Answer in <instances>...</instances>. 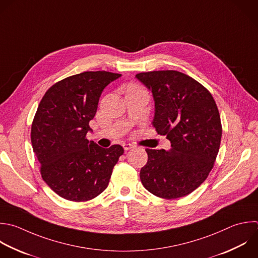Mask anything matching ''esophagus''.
I'll return each mask as SVG.
<instances>
[{"label": "esophagus", "mask_w": 258, "mask_h": 258, "mask_svg": "<svg viewBox=\"0 0 258 258\" xmlns=\"http://www.w3.org/2000/svg\"><path fill=\"white\" fill-rule=\"evenodd\" d=\"M133 147H134V145H132V144H130V143H124V144H123L124 150H129V149H131V148H133Z\"/></svg>", "instance_id": "34e87169"}]
</instances>
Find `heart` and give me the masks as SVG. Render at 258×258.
Masks as SVG:
<instances>
[{
  "label": "heart",
  "mask_w": 258,
  "mask_h": 258,
  "mask_svg": "<svg viewBox=\"0 0 258 258\" xmlns=\"http://www.w3.org/2000/svg\"><path fill=\"white\" fill-rule=\"evenodd\" d=\"M132 88H136V87H130V88H129V89H132Z\"/></svg>",
  "instance_id": "1"
}]
</instances>
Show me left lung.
I'll list each match as a JSON object with an SVG mask.
<instances>
[{
	"mask_svg": "<svg viewBox=\"0 0 258 258\" xmlns=\"http://www.w3.org/2000/svg\"><path fill=\"white\" fill-rule=\"evenodd\" d=\"M135 78L152 93V125L171 143L167 151L146 149L141 182L159 198L184 197L205 181L216 160L222 137L217 105L205 87L182 73L148 72Z\"/></svg>",
	"mask_w": 258,
	"mask_h": 258,
	"instance_id": "8db88e82",
	"label": "left lung"
}]
</instances>
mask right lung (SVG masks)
I'll return each instance as SVG.
<instances>
[{
  "label": "right lung",
  "instance_id": "add662e5",
  "mask_svg": "<svg viewBox=\"0 0 258 258\" xmlns=\"http://www.w3.org/2000/svg\"><path fill=\"white\" fill-rule=\"evenodd\" d=\"M121 75L85 72L53 85L43 96L31 127V142L43 180L59 197L86 202L103 192L121 145L103 148L86 136L104 89Z\"/></svg>",
  "mask_w": 258,
  "mask_h": 258
}]
</instances>
